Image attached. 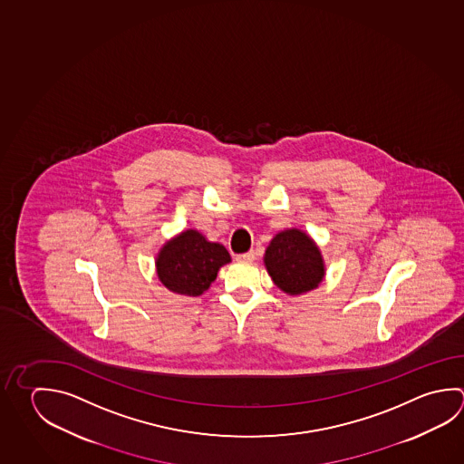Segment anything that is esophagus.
<instances>
[{
    "label": "esophagus",
    "mask_w": 464,
    "mask_h": 464,
    "mask_svg": "<svg viewBox=\"0 0 464 464\" xmlns=\"http://www.w3.org/2000/svg\"><path fill=\"white\" fill-rule=\"evenodd\" d=\"M236 260L240 263H252L255 260V252L240 253L237 255Z\"/></svg>",
    "instance_id": "34e87169"
}]
</instances>
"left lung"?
I'll list each match as a JSON object with an SVG mask.
<instances>
[{
    "mask_svg": "<svg viewBox=\"0 0 464 464\" xmlns=\"http://www.w3.org/2000/svg\"><path fill=\"white\" fill-rule=\"evenodd\" d=\"M263 260L275 285L289 295L315 289L325 276L319 246L299 228H287L273 237Z\"/></svg>",
    "mask_w": 464,
    "mask_h": 464,
    "instance_id": "1",
    "label": "left lung"
}]
</instances>
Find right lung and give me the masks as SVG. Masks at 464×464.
Listing matches in <instances>:
<instances>
[{
	"mask_svg": "<svg viewBox=\"0 0 464 464\" xmlns=\"http://www.w3.org/2000/svg\"><path fill=\"white\" fill-rule=\"evenodd\" d=\"M230 262L224 245L209 242L201 232L188 228L169 238L157 255V275L171 293L201 295L218 278L220 266Z\"/></svg>",
	"mask_w": 464,
	"mask_h": 464,
	"instance_id": "right-lung-1",
	"label": "right lung"
}]
</instances>
